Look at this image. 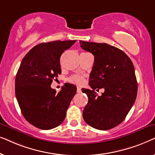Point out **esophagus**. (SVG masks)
I'll return each mask as SVG.
<instances>
[{
    "mask_svg": "<svg viewBox=\"0 0 155 155\" xmlns=\"http://www.w3.org/2000/svg\"><path fill=\"white\" fill-rule=\"evenodd\" d=\"M77 92H78V93H80V92H81V88H80V87H78V88H77Z\"/></svg>",
    "mask_w": 155,
    "mask_h": 155,
    "instance_id": "1",
    "label": "esophagus"
}]
</instances>
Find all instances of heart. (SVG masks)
Segmentation results:
<instances>
[{
  "instance_id": "1",
  "label": "heart",
  "mask_w": 155,
  "mask_h": 155,
  "mask_svg": "<svg viewBox=\"0 0 155 155\" xmlns=\"http://www.w3.org/2000/svg\"><path fill=\"white\" fill-rule=\"evenodd\" d=\"M68 81L73 84L80 85V84H82L84 82V78L82 76L73 75L71 78H69Z\"/></svg>"
}]
</instances>
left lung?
<instances>
[{
    "mask_svg": "<svg viewBox=\"0 0 155 155\" xmlns=\"http://www.w3.org/2000/svg\"><path fill=\"white\" fill-rule=\"evenodd\" d=\"M80 44L94 56L89 81L92 90H82L88 97L82 116L92 128L109 130L125 119L135 103L137 83L134 66L130 58L115 46L83 41ZM101 88L105 92L98 96L95 90Z\"/></svg>",
    "mask_w": 155,
    "mask_h": 155,
    "instance_id": "obj_1",
    "label": "left lung"
}]
</instances>
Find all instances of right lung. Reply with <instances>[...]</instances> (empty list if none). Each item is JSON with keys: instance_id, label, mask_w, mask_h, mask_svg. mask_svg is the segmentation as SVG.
<instances>
[{"instance_id": "1", "label": "right lung", "mask_w": 155, "mask_h": 155, "mask_svg": "<svg viewBox=\"0 0 155 155\" xmlns=\"http://www.w3.org/2000/svg\"><path fill=\"white\" fill-rule=\"evenodd\" d=\"M75 41L41 43L31 48L20 63L15 77V96L23 116L38 128L50 130L65 119L77 87L65 84L57 93L51 84L61 73V56Z\"/></svg>"}]
</instances>
